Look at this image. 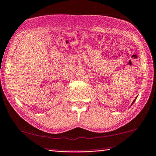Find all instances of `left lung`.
<instances>
[{
	"instance_id": "left-lung-1",
	"label": "left lung",
	"mask_w": 156,
	"mask_h": 156,
	"mask_svg": "<svg viewBox=\"0 0 156 156\" xmlns=\"http://www.w3.org/2000/svg\"><path fill=\"white\" fill-rule=\"evenodd\" d=\"M136 99H137V98H136V99H134V100H133V102H132V104H131V106H132V105H133V103H134V102H135V101H136Z\"/></svg>"
}]
</instances>
